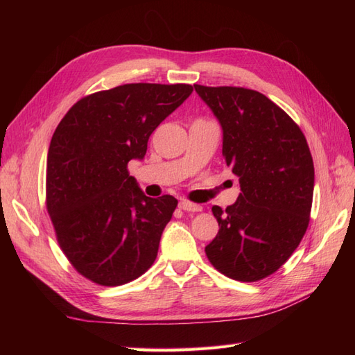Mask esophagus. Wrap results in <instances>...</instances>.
<instances>
[{"label":"esophagus","mask_w":355,"mask_h":355,"mask_svg":"<svg viewBox=\"0 0 355 355\" xmlns=\"http://www.w3.org/2000/svg\"><path fill=\"white\" fill-rule=\"evenodd\" d=\"M179 209L185 210V211H201L202 210V207L200 206V204L191 202V201H187V200H180L179 201Z\"/></svg>","instance_id":"34e87169"}]
</instances>
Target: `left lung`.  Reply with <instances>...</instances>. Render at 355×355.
<instances>
[{"label":"left lung","instance_id":"left-lung-1","mask_svg":"<svg viewBox=\"0 0 355 355\" xmlns=\"http://www.w3.org/2000/svg\"><path fill=\"white\" fill-rule=\"evenodd\" d=\"M222 127V155L239 176L237 201L213 206L219 232L206 245L218 271L232 280L271 275L296 250L308 228L314 164L304 133L259 92L194 84Z\"/></svg>","mask_w":355,"mask_h":355}]
</instances>
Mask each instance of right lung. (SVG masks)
Returning a JSON list of instances; mask_svg holds the SVG:
<instances>
[{
    "instance_id": "right-lung-1",
    "label": "right lung",
    "mask_w": 355,
    "mask_h": 355,
    "mask_svg": "<svg viewBox=\"0 0 355 355\" xmlns=\"http://www.w3.org/2000/svg\"><path fill=\"white\" fill-rule=\"evenodd\" d=\"M192 93L189 84H124L75 103L47 154V210L56 237L81 275L121 286L155 261L178 200L146 197L128 175L148 139Z\"/></svg>"
}]
</instances>
